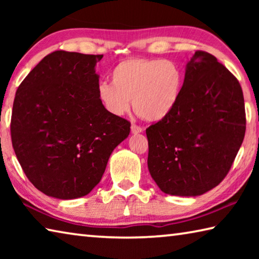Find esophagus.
<instances>
[{"mask_svg":"<svg viewBox=\"0 0 259 259\" xmlns=\"http://www.w3.org/2000/svg\"><path fill=\"white\" fill-rule=\"evenodd\" d=\"M143 131V128H140V126L136 125V124H133L131 125V133H133L134 135H137V134H140Z\"/></svg>","mask_w":259,"mask_h":259,"instance_id":"obj_1","label":"esophagus"}]
</instances>
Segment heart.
<instances>
[{"label":"heart","mask_w":259,"mask_h":259,"mask_svg":"<svg viewBox=\"0 0 259 259\" xmlns=\"http://www.w3.org/2000/svg\"><path fill=\"white\" fill-rule=\"evenodd\" d=\"M112 83L97 88L99 102L108 113L122 116L130 111L151 122L164 120L174 112L182 94L184 76L171 60L134 57L120 61L111 72Z\"/></svg>","instance_id":"obj_1"}]
</instances>
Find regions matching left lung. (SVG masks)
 <instances>
[{
  "label": "left lung",
  "mask_w": 259,
  "mask_h": 259,
  "mask_svg": "<svg viewBox=\"0 0 259 259\" xmlns=\"http://www.w3.org/2000/svg\"><path fill=\"white\" fill-rule=\"evenodd\" d=\"M244 133L239 81L216 57L196 51L176 108L146 129L151 176L165 194L202 195L230 171Z\"/></svg>",
  "instance_id": "8db88e82"
}]
</instances>
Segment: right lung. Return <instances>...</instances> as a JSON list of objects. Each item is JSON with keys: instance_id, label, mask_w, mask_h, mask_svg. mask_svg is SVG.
<instances>
[{"instance_id": "obj_1", "label": "right lung", "mask_w": 259, "mask_h": 259, "mask_svg": "<svg viewBox=\"0 0 259 259\" xmlns=\"http://www.w3.org/2000/svg\"><path fill=\"white\" fill-rule=\"evenodd\" d=\"M103 55L55 51L16 93L12 146L29 182L59 200L82 198L100 182L130 122L112 115L97 96Z\"/></svg>"}]
</instances>
